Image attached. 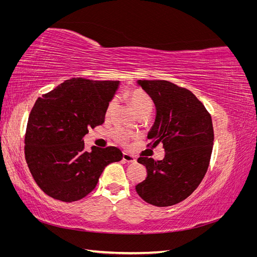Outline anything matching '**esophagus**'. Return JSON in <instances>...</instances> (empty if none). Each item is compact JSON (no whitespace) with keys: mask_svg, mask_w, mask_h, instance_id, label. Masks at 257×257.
<instances>
[{"mask_svg":"<svg viewBox=\"0 0 257 257\" xmlns=\"http://www.w3.org/2000/svg\"><path fill=\"white\" fill-rule=\"evenodd\" d=\"M122 160L125 163H136V161H137L135 157H133V155H131L128 153H123Z\"/></svg>","mask_w":257,"mask_h":257,"instance_id":"obj_1","label":"esophagus"}]
</instances>
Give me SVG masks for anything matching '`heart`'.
Wrapping results in <instances>:
<instances>
[{
	"instance_id": "obj_1",
	"label": "heart",
	"mask_w": 257,
	"mask_h": 257,
	"mask_svg": "<svg viewBox=\"0 0 257 257\" xmlns=\"http://www.w3.org/2000/svg\"><path fill=\"white\" fill-rule=\"evenodd\" d=\"M126 98L130 102L131 106L133 107L134 111L136 112V114L139 115H143V114H150L152 109H153V100L152 98L147 94V93L141 89H135V90H132L131 92L126 93ZM116 104V99L112 98L109 104L107 106V109H106V114H110L113 110V108L115 107ZM112 136L115 139V141H118L120 143L125 144L128 138L130 135L126 133L125 131H123L122 128H115L112 132Z\"/></svg>"
}]
</instances>
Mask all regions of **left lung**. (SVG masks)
<instances>
[{"instance_id":"1","label":"left lung","mask_w":257,"mask_h":257,"mask_svg":"<svg viewBox=\"0 0 257 257\" xmlns=\"http://www.w3.org/2000/svg\"><path fill=\"white\" fill-rule=\"evenodd\" d=\"M149 95L157 115L148 139L163 144L165 158H139L146 180L136 185L138 195L158 207L176 205L189 197L205 177L213 147L211 115L193 93L166 80H138Z\"/></svg>"}]
</instances>
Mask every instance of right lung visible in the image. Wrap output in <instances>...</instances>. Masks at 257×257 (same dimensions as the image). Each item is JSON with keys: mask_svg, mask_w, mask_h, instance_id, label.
I'll return each instance as SVG.
<instances>
[{"mask_svg": "<svg viewBox=\"0 0 257 257\" xmlns=\"http://www.w3.org/2000/svg\"><path fill=\"white\" fill-rule=\"evenodd\" d=\"M120 81L65 80L38 97L29 115L25 153L35 182L54 199L66 203L94 190L107 165L122 160L115 147L84 150L83 136L103 124Z\"/></svg>", "mask_w": 257, "mask_h": 257, "instance_id": "add662e5", "label": "right lung"}]
</instances>
